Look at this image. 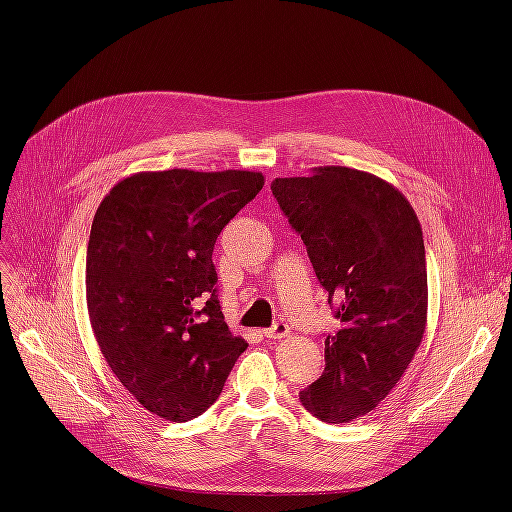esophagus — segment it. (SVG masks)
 I'll use <instances>...</instances> for the list:
<instances>
[{
	"label": "esophagus",
	"mask_w": 512,
	"mask_h": 512,
	"mask_svg": "<svg viewBox=\"0 0 512 512\" xmlns=\"http://www.w3.org/2000/svg\"><path fill=\"white\" fill-rule=\"evenodd\" d=\"M288 334H290V328L284 324V321H278V324H274L272 328L263 330V336H265V338H272V340H282V338H286Z\"/></svg>",
	"instance_id": "esophagus-1"
}]
</instances>
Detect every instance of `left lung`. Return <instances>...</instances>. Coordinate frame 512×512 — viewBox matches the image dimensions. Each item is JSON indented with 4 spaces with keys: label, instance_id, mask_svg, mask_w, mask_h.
<instances>
[{
    "label": "left lung",
    "instance_id": "8db88e82",
    "mask_svg": "<svg viewBox=\"0 0 512 512\" xmlns=\"http://www.w3.org/2000/svg\"><path fill=\"white\" fill-rule=\"evenodd\" d=\"M272 193L305 242L340 328L326 369L299 396L326 423L367 415L407 371L427 324V267L417 213L369 172L321 166L276 178Z\"/></svg>",
    "mask_w": 512,
    "mask_h": 512
}]
</instances>
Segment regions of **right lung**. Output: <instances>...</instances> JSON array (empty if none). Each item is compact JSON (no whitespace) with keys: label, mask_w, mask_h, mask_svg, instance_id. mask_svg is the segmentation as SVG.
I'll return each instance as SVG.
<instances>
[{"label":"right lung","mask_w":512,"mask_h":512,"mask_svg":"<svg viewBox=\"0 0 512 512\" xmlns=\"http://www.w3.org/2000/svg\"><path fill=\"white\" fill-rule=\"evenodd\" d=\"M263 182L249 170L137 172L97 207L85 276L91 328L122 386L161 419L207 411L249 346L226 326L211 255Z\"/></svg>","instance_id":"1"}]
</instances>
